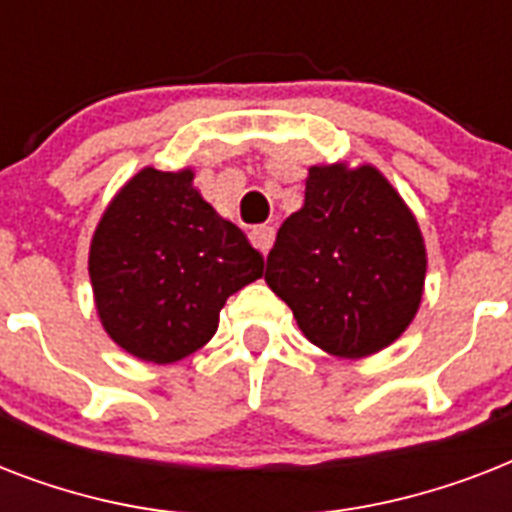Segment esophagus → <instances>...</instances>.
I'll use <instances>...</instances> for the list:
<instances>
[{
  "label": "esophagus",
  "instance_id": "34e87169",
  "mask_svg": "<svg viewBox=\"0 0 512 512\" xmlns=\"http://www.w3.org/2000/svg\"><path fill=\"white\" fill-rule=\"evenodd\" d=\"M273 236H276V233H273L271 225H255V228L249 231V239H252V244H255L263 255H268V249L273 247Z\"/></svg>",
  "mask_w": 512,
  "mask_h": 512
}]
</instances>
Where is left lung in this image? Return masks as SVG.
<instances>
[{
	"instance_id": "obj_1",
	"label": "left lung",
	"mask_w": 512,
	"mask_h": 512,
	"mask_svg": "<svg viewBox=\"0 0 512 512\" xmlns=\"http://www.w3.org/2000/svg\"><path fill=\"white\" fill-rule=\"evenodd\" d=\"M425 265L417 220L393 185L369 164H332L308 170L305 204L276 233L265 281L313 345L361 358L409 327Z\"/></svg>"
}]
</instances>
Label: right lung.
<instances>
[{
    "label": "right lung",
    "mask_w": 512,
    "mask_h": 512,
    "mask_svg": "<svg viewBox=\"0 0 512 512\" xmlns=\"http://www.w3.org/2000/svg\"><path fill=\"white\" fill-rule=\"evenodd\" d=\"M260 276L263 255L201 199L191 170H140L92 236L100 321L116 345L154 364L196 353L225 300Z\"/></svg>",
    "instance_id": "right-lung-1"
}]
</instances>
